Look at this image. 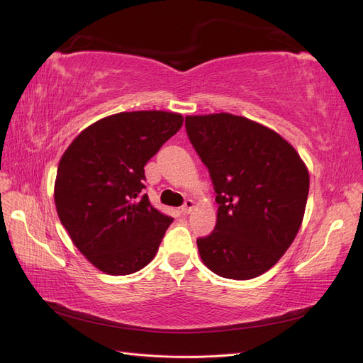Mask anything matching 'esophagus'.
<instances>
[{
    "mask_svg": "<svg viewBox=\"0 0 363 363\" xmlns=\"http://www.w3.org/2000/svg\"><path fill=\"white\" fill-rule=\"evenodd\" d=\"M194 207H195V203L192 200H186L184 204L182 206V212L183 213H191L194 211Z\"/></svg>",
    "mask_w": 363,
    "mask_h": 363,
    "instance_id": "obj_1",
    "label": "esophagus"
}]
</instances>
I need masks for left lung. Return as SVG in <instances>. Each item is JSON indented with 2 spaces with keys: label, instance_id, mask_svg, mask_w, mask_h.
Returning a JSON list of instances; mask_svg holds the SVG:
<instances>
[{
  "label": "left lung",
  "instance_id": "1",
  "mask_svg": "<svg viewBox=\"0 0 363 363\" xmlns=\"http://www.w3.org/2000/svg\"><path fill=\"white\" fill-rule=\"evenodd\" d=\"M186 131L218 203L215 230L196 239L201 260L221 277L255 279L276 265L298 233L309 171L286 139L244 116L189 115Z\"/></svg>",
  "mask_w": 363,
  "mask_h": 363
}]
</instances>
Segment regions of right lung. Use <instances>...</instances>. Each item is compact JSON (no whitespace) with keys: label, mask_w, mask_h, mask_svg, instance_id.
Returning <instances> with one entry per match:
<instances>
[{"label":"right lung","mask_w":363,"mask_h":363,"mask_svg":"<svg viewBox=\"0 0 363 363\" xmlns=\"http://www.w3.org/2000/svg\"><path fill=\"white\" fill-rule=\"evenodd\" d=\"M182 125L174 112H121L86 127L63 152L54 183L60 223L108 276L147 267L172 223L142 194L144 167Z\"/></svg>","instance_id":"obj_1"}]
</instances>
